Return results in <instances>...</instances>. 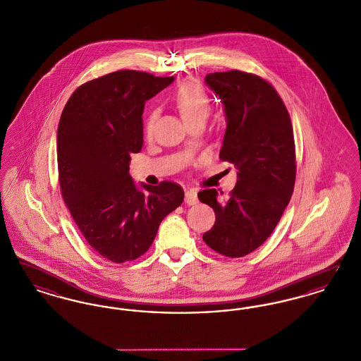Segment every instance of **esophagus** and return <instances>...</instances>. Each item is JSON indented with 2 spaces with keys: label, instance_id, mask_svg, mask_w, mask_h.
Instances as JSON below:
<instances>
[{
  "label": "esophagus",
  "instance_id": "esophagus-1",
  "mask_svg": "<svg viewBox=\"0 0 361 361\" xmlns=\"http://www.w3.org/2000/svg\"><path fill=\"white\" fill-rule=\"evenodd\" d=\"M185 203L189 206H193L197 203V192L196 189H188L185 192Z\"/></svg>",
  "mask_w": 361,
  "mask_h": 361
}]
</instances>
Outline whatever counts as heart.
Listing matches in <instances>:
<instances>
[{
    "label": "heart",
    "mask_w": 361,
    "mask_h": 361,
    "mask_svg": "<svg viewBox=\"0 0 361 361\" xmlns=\"http://www.w3.org/2000/svg\"><path fill=\"white\" fill-rule=\"evenodd\" d=\"M173 102L177 105L178 111L181 112L183 118L187 123L206 119L207 114L209 111V97L207 94L204 87L199 82L188 80L180 84L173 94ZM154 114L150 112L145 119V133L149 134L153 127Z\"/></svg>",
    "instance_id": "1"
}]
</instances>
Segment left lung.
I'll return each mask as SVG.
<instances>
[{
	"label": "left lung",
	"mask_w": 361,
	"mask_h": 361,
	"mask_svg": "<svg viewBox=\"0 0 361 361\" xmlns=\"http://www.w3.org/2000/svg\"><path fill=\"white\" fill-rule=\"evenodd\" d=\"M207 85L224 105L227 127L219 158L238 169L227 199L216 189L197 193L215 224L203 240L226 257H243L275 230L291 200L296 159L290 114L275 87L252 73H211Z\"/></svg>",
	"instance_id": "1"
}]
</instances>
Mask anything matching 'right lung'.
Segmentation results:
<instances>
[{
    "label": "right lung",
    "mask_w": 361,
    "mask_h": 361,
    "mask_svg": "<svg viewBox=\"0 0 361 361\" xmlns=\"http://www.w3.org/2000/svg\"><path fill=\"white\" fill-rule=\"evenodd\" d=\"M173 77L119 70L78 86L58 126L62 197L86 242L102 257L123 264L140 257L162 219L184 200L183 188L162 181L134 184L128 165L143 145L145 102Z\"/></svg>",
    "instance_id": "right-lung-1"
}]
</instances>
